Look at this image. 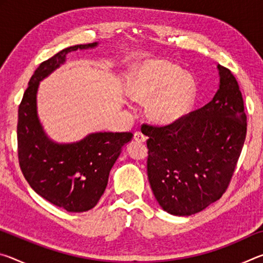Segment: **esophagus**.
<instances>
[{
  "instance_id": "esophagus-1",
  "label": "esophagus",
  "mask_w": 263,
  "mask_h": 263,
  "mask_svg": "<svg viewBox=\"0 0 263 263\" xmlns=\"http://www.w3.org/2000/svg\"><path fill=\"white\" fill-rule=\"evenodd\" d=\"M133 138H135V140L138 141V142H145L146 139H147V137H146L145 135H142L141 132H136L135 136H133Z\"/></svg>"
}]
</instances>
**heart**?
<instances>
[{
  "label": "heart",
  "mask_w": 263,
  "mask_h": 263,
  "mask_svg": "<svg viewBox=\"0 0 263 263\" xmlns=\"http://www.w3.org/2000/svg\"><path fill=\"white\" fill-rule=\"evenodd\" d=\"M127 91L133 101H148L151 121L159 125H172L190 112L197 84L193 75L183 72L180 66L166 60H153L131 75Z\"/></svg>",
  "instance_id": "b5f03b06"
}]
</instances>
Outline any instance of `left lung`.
<instances>
[{
  "label": "left lung",
  "mask_w": 263,
  "mask_h": 263,
  "mask_svg": "<svg viewBox=\"0 0 263 263\" xmlns=\"http://www.w3.org/2000/svg\"><path fill=\"white\" fill-rule=\"evenodd\" d=\"M219 88L203 108L172 125H142L148 137L147 175L159 205L191 216L219 199L241 153L247 118L239 84L222 66Z\"/></svg>",
  "instance_id": "left-lung-1"
}]
</instances>
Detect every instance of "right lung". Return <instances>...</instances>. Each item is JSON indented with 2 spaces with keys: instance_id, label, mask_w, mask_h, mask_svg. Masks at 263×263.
I'll list each match as a JSON object with an SVG mask.
<instances>
[{
  "instance_id": "add662e5",
  "label": "right lung",
  "mask_w": 263,
  "mask_h": 263,
  "mask_svg": "<svg viewBox=\"0 0 263 263\" xmlns=\"http://www.w3.org/2000/svg\"><path fill=\"white\" fill-rule=\"evenodd\" d=\"M97 45L70 46L42 62L30 79L18 109L17 140L22 173L35 193L68 212H84L96 205L108 184L111 168L133 135L95 132L75 142L53 141L39 121L37 92L39 82L64 65L68 53Z\"/></svg>"
}]
</instances>
